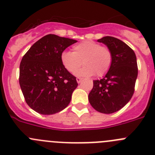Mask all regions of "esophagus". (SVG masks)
Here are the masks:
<instances>
[{
  "mask_svg": "<svg viewBox=\"0 0 155 155\" xmlns=\"http://www.w3.org/2000/svg\"><path fill=\"white\" fill-rule=\"evenodd\" d=\"M76 81H77L78 83H80V82H82V79H81V78H79V77H77V78H76Z\"/></svg>",
  "mask_w": 155,
  "mask_h": 155,
  "instance_id": "1",
  "label": "esophagus"
}]
</instances>
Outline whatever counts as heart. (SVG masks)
<instances>
[{"instance_id":"heart-1","label":"heart","mask_w":155,"mask_h":155,"mask_svg":"<svg viewBox=\"0 0 155 155\" xmlns=\"http://www.w3.org/2000/svg\"><path fill=\"white\" fill-rule=\"evenodd\" d=\"M112 50L108 47L92 40H86L74 45L72 52L63 51L60 61L67 72L74 74L81 65L84 66L78 72L79 76H95L102 77L108 73L112 64Z\"/></svg>"}]
</instances>
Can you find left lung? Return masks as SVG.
<instances>
[{
    "label": "left lung",
    "mask_w": 155,
    "mask_h": 155,
    "mask_svg": "<svg viewBox=\"0 0 155 155\" xmlns=\"http://www.w3.org/2000/svg\"><path fill=\"white\" fill-rule=\"evenodd\" d=\"M112 50L113 60L104 78L93 81L89 101L101 113L111 114L120 110L130 101L138 76L135 53L126 43L113 37L98 40Z\"/></svg>",
    "instance_id": "obj_1"
}]
</instances>
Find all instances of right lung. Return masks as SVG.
Masks as SVG:
<instances>
[{
  "instance_id": "add662e5",
  "label": "right lung",
  "mask_w": 155,
  "mask_h": 155,
  "mask_svg": "<svg viewBox=\"0 0 155 155\" xmlns=\"http://www.w3.org/2000/svg\"><path fill=\"white\" fill-rule=\"evenodd\" d=\"M76 40L48 34L36 42L20 64L19 82L26 102L42 115L68 106L77 87L76 78L64 69L60 54Z\"/></svg>"
}]
</instances>
